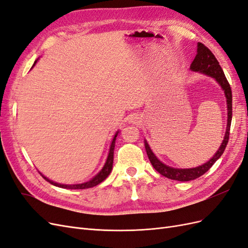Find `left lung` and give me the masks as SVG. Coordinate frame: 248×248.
Segmentation results:
<instances>
[{
    "mask_svg": "<svg viewBox=\"0 0 248 248\" xmlns=\"http://www.w3.org/2000/svg\"><path fill=\"white\" fill-rule=\"evenodd\" d=\"M190 69L193 71H200L207 74L209 77L214 78L217 81L219 82L222 90L224 91L227 97V104H228V125H227V131L226 136H224L223 141L218 149V151L215 153V155L205 164H202L201 167L193 168V169H174L170 168L166 164L162 163L157 159V157L153 154V152L150 149L148 142L145 141V148L146 152L149 157V160L151 161L152 166L154 169L159 172L160 175L167 177L171 180H177V181H190V180H194L202 175H204L206 171H208L213 164L216 162V160L219 158L222 155L224 149H226L229 138H230V129H231V122H232V90L229 81L224 76V73L221 69V67L217 61V59L213 55V52L210 50L204 44L199 42L198 43V54L194 58L190 65Z\"/></svg>",
    "mask_w": 248,
    "mask_h": 248,
    "instance_id": "obj_1",
    "label": "left lung"
}]
</instances>
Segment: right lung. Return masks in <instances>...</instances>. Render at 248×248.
Instances as JSON below:
<instances>
[{
  "label": "right lung",
  "instance_id": "obj_1",
  "mask_svg": "<svg viewBox=\"0 0 248 248\" xmlns=\"http://www.w3.org/2000/svg\"><path fill=\"white\" fill-rule=\"evenodd\" d=\"M36 63V62H35ZM117 134L112 140L111 141V145H110V149H109V153L108 156V159L106 164H104L103 169L100 170V172H98L92 180H90V181L86 182V183H82V184H76V185H64V184H59L56 182H52L50 181L49 179H47L46 177H44L43 175H41L44 179L46 180L47 182H49L50 184L58 186V187H62V188H68V189H86V188H90V187H94L96 185H98L99 183H101L103 180H106L108 178V176L109 175V172L111 171L112 169V161H114V149H115V141H116V138H117Z\"/></svg>",
  "mask_w": 248,
  "mask_h": 248
}]
</instances>
